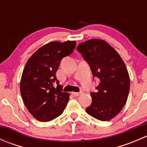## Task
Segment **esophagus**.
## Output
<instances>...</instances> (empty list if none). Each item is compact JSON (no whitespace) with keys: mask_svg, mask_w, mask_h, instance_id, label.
<instances>
[{"mask_svg":"<svg viewBox=\"0 0 147 147\" xmlns=\"http://www.w3.org/2000/svg\"><path fill=\"white\" fill-rule=\"evenodd\" d=\"M82 94V92H72V94H73L74 96H77V97H78V96H80V94Z\"/></svg>","mask_w":147,"mask_h":147,"instance_id":"esophagus-1","label":"esophagus"}]
</instances>
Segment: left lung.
Returning <instances> with one entry per match:
<instances>
[{
	"label": "left lung",
	"mask_w": 147,
	"mask_h": 147,
	"mask_svg": "<svg viewBox=\"0 0 147 147\" xmlns=\"http://www.w3.org/2000/svg\"><path fill=\"white\" fill-rule=\"evenodd\" d=\"M91 68L94 78L100 79L97 92L87 114L100 121H109L121 112L127 102L130 79L126 65L117 52L106 41L91 39L77 47Z\"/></svg>",
	"instance_id": "left-lung-1"
}]
</instances>
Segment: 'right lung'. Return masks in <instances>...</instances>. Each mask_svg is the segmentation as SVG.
<instances>
[{
	"mask_svg": "<svg viewBox=\"0 0 147 147\" xmlns=\"http://www.w3.org/2000/svg\"><path fill=\"white\" fill-rule=\"evenodd\" d=\"M75 46V41L50 42L38 49L25 66L20 93L28 110L38 121H51L64 111L69 94L62 90L56 72L62 59L72 54Z\"/></svg>",
	"mask_w": 147,
	"mask_h": 147,
	"instance_id": "1",
	"label": "right lung"
}]
</instances>
